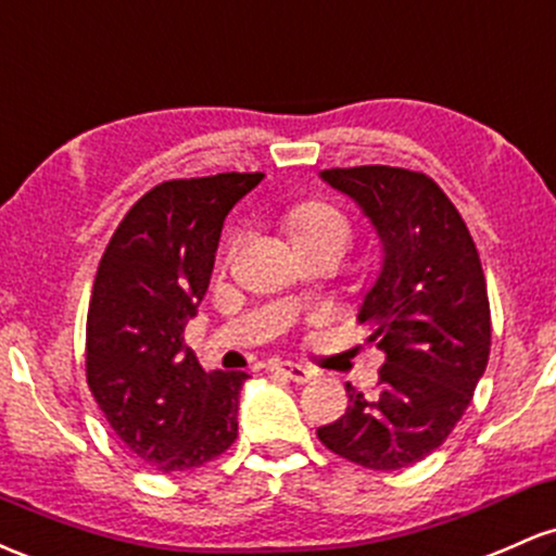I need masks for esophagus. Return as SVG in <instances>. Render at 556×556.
<instances>
[{
	"label": "esophagus",
	"instance_id": "34e87169",
	"mask_svg": "<svg viewBox=\"0 0 556 556\" xmlns=\"http://www.w3.org/2000/svg\"><path fill=\"white\" fill-rule=\"evenodd\" d=\"M274 371H279V375H285L288 380L298 382V386H303V382H308L311 377H314V371H311L308 367H301V364H292V362L274 364Z\"/></svg>",
	"mask_w": 556,
	"mask_h": 556
}]
</instances>
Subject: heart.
Listing matches in <instances>:
<instances>
[{"label": "heart", "instance_id": "b5f03b06", "mask_svg": "<svg viewBox=\"0 0 556 556\" xmlns=\"http://www.w3.org/2000/svg\"><path fill=\"white\" fill-rule=\"evenodd\" d=\"M285 227H288L292 242L325 235H338L348 240V235H351V224H348L345 213L334 208L327 200H303V203L292 205L285 213Z\"/></svg>", "mask_w": 556, "mask_h": 556}]
</instances>
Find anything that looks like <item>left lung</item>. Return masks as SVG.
I'll use <instances>...</instances> for the list:
<instances>
[{
  "label": "left lung",
  "instance_id": "8db88e82",
  "mask_svg": "<svg viewBox=\"0 0 556 556\" xmlns=\"http://www.w3.org/2000/svg\"><path fill=\"white\" fill-rule=\"evenodd\" d=\"M321 179L362 205L386 248L358 311L386 364L371 395L345 382V414L316 435L353 465L393 472L443 446L472 401L491 353L485 274L462 213L422 170L327 168Z\"/></svg>",
  "mask_w": 556,
  "mask_h": 556
}]
</instances>
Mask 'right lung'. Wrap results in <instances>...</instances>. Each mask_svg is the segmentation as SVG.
Returning <instances> with one entry per match:
<instances>
[{"mask_svg": "<svg viewBox=\"0 0 556 556\" xmlns=\"http://www.w3.org/2000/svg\"><path fill=\"white\" fill-rule=\"evenodd\" d=\"M264 179L216 174L144 192L110 237L87 314V382L108 425L142 465L185 472L237 438L245 371H205L185 343L211 285L237 200Z\"/></svg>", "mask_w": 556, "mask_h": 556, "instance_id": "1", "label": "right lung"}]
</instances>
